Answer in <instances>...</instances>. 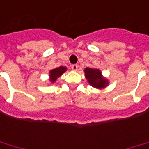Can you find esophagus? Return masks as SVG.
<instances>
[{
  "instance_id": "obj_1",
  "label": "esophagus",
  "mask_w": 149,
  "mask_h": 149,
  "mask_svg": "<svg viewBox=\"0 0 149 149\" xmlns=\"http://www.w3.org/2000/svg\"><path fill=\"white\" fill-rule=\"evenodd\" d=\"M71 68H72V69L73 71H77V68H78V66H77V64H72V65L71 66Z\"/></svg>"
}]
</instances>
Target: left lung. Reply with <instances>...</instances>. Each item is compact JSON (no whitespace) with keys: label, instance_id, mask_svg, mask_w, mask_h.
Returning a JSON list of instances; mask_svg holds the SVG:
<instances>
[{"label":"left lung","instance_id":"left-lung-1","mask_svg":"<svg viewBox=\"0 0 149 149\" xmlns=\"http://www.w3.org/2000/svg\"><path fill=\"white\" fill-rule=\"evenodd\" d=\"M84 72L88 82L93 87L103 89L109 85V81L102 76V72L99 69L86 68H85Z\"/></svg>","mask_w":149,"mask_h":149}]
</instances>
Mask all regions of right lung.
Returning <instances> with one entry per match:
<instances>
[{"instance_id": "right-lung-1", "label": "right lung", "mask_w": 149, "mask_h": 149, "mask_svg": "<svg viewBox=\"0 0 149 149\" xmlns=\"http://www.w3.org/2000/svg\"><path fill=\"white\" fill-rule=\"evenodd\" d=\"M67 70L66 67H58L54 69L49 71V81L51 82H55V81L57 80L58 77H59L63 72H65Z\"/></svg>"}]
</instances>
